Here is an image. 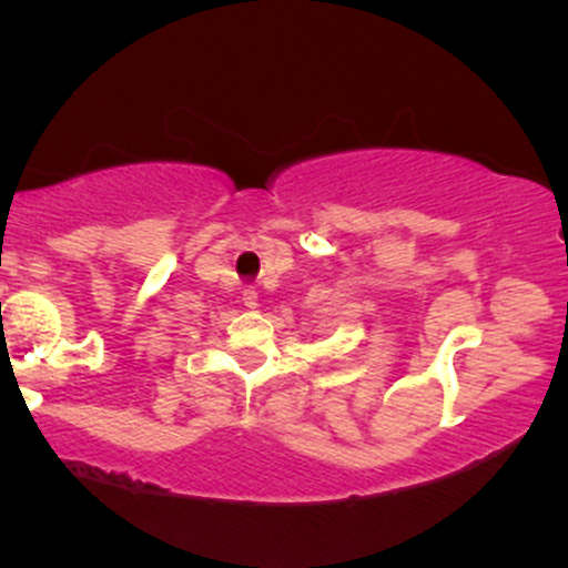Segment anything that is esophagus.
<instances>
[{"mask_svg": "<svg viewBox=\"0 0 568 568\" xmlns=\"http://www.w3.org/2000/svg\"><path fill=\"white\" fill-rule=\"evenodd\" d=\"M243 302H245V306H251V310H256V306H258L256 288H251V285H247V288L243 291Z\"/></svg>", "mask_w": 568, "mask_h": 568, "instance_id": "obj_1", "label": "esophagus"}]
</instances>
